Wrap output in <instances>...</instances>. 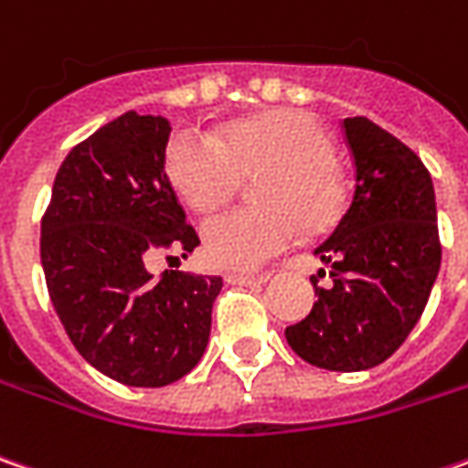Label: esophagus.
<instances>
[{
  "instance_id": "obj_1",
  "label": "esophagus",
  "mask_w": 468,
  "mask_h": 468,
  "mask_svg": "<svg viewBox=\"0 0 468 468\" xmlns=\"http://www.w3.org/2000/svg\"><path fill=\"white\" fill-rule=\"evenodd\" d=\"M266 280H269L266 274H243V271H228L225 274L228 284H261Z\"/></svg>"
}]
</instances>
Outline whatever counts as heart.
<instances>
[{
	"mask_svg": "<svg viewBox=\"0 0 468 468\" xmlns=\"http://www.w3.org/2000/svg\"><path fill=\"white\" fill-rule=\"evenodd\" d=\"M326 123L300 108L233 119L215 137L181 129L168 139L163 168L186 207L207 215L228 202L243 176L261 204L235 207L202 228L204 253L219 269L249 271L290 249L303 228H331L345 209V173Z\"/></svg>",
	"mask_w": 468,
	"mask_h": 468,
	"instance_id": "1",
	"label": "heart"
}]
</instances>
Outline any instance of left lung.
<instances>
[{
	"mask_svg": "<svg viewBox=\"0 0 468 468\" xmlns=\"http://www.w3.org/2000/svg\"><path fill=\"white\" fill-rule=\"evenodd\" d=\"M342 129L355 194L315 249L331 264V284L311 277L318 300L284 336L305 363L355 373L388 360L420 321L441 269V235L422 160L365 116L345 119Z\"/></svg>",
	"mask_w": 468,
	"mask_h": 468,
	"instance_id": "1",
	"label": "left lung"
}]
</instances>
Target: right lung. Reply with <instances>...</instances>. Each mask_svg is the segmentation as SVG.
<instances>
[{"label":"right lung","mask_w":468,"mask_h":468,"mask_svg":"<svg viewBox=\"0 0 468 468\" xmlns=\"http://www.w3.org/2000/svg\"><path fill=\"white\" fill-rule=\"evenodd\" d=\"M170 123L134 111L72 147L41 219L48 298L77 352L123 386L160 388L202 360L222 277L147 271L154 253H191L163 154Z\"/></svg>","instance_id":"1"}]
</instances>
